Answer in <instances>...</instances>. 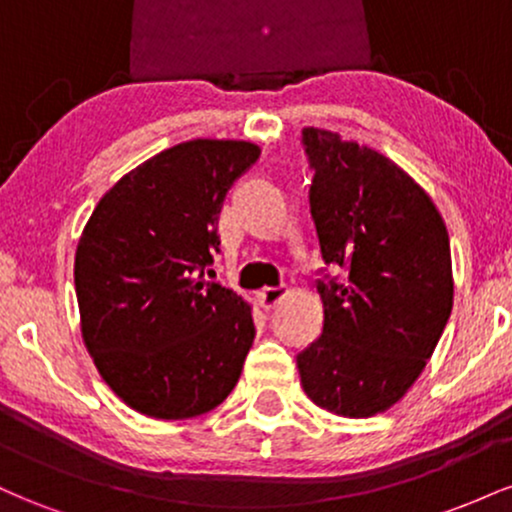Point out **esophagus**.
<instances>
[{"label": "esophagus", "instance_id": "obj_1", "mask_svg": "<svg viewBox=\"0 0 512 512\" xmlns=\"http://www.w3.org/2000/svg\"><path fill=\"white\" fill-rule=\"evenodd\" d=\"M286 296V286H267V289H262L257 293V298H260L262 308H274L276 303L281 301V298Z\"/></svg>", "mask_w": 512, "mask_h": 512}]
</instances>
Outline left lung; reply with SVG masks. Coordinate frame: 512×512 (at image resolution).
Listing matches in <instances>:
<instances>
[{
    "label": "left lung",
    "instance_id": "obj_1",
    "mask_svg": "<svg viewBox=\"0 0 512 512\" xmlns=\"http://www.w3.org/2000/svg\"><path fill=\"white\" fill-rule=\"evenodd\" d=\"M310 216L325 266L322 334L296 356L317 407L351 419L402 399L436 349L452 310L450 238L436 204L378 151L308 127Z\"/></svg>",
    "mask_w": 512,
    "mask_h": 512
}]
</instances>
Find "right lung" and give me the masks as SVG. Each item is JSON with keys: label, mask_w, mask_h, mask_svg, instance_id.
<instances>
[{"label": "right lung", "mask_w": 512, "mask_h": 512, "mask_svg": "<svg viewBox=\"0 0 512 512\" xmlns=\"http://www.w3.org/2000/svg\"><path fill=\"white\" fill-rule=\"evenodd\" d=\"M260 158L250 142L195 139L161 151L93 209L74 260L81 334L132 409L192 419L231 395L255 325L250 305L207 281L228 190Z\"/></svg>", "instance_id": "right-lung-1"}]
</instances>
